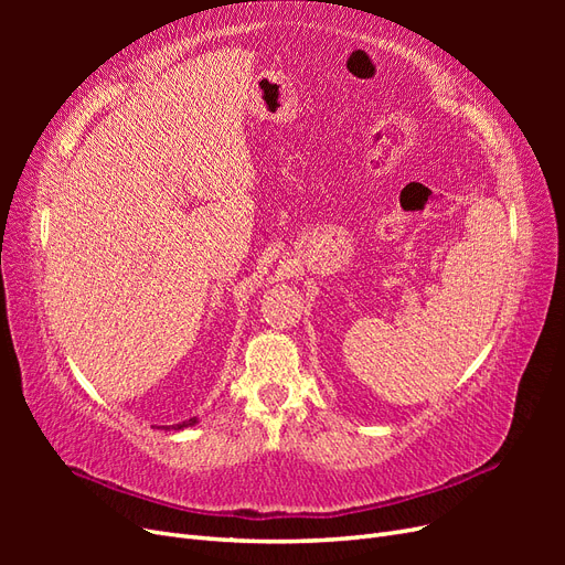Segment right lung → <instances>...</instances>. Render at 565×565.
Masks as SVG:
<instances>
[{
    "label": "right lung",
    "instance_id": "1",
    "mask_svg": "<svg viewBox=\"0 0 565 565\" xmlns=\"http://www.w3.org/2000/svg\"><path fill=\"white\" fill-rule=\"evenodd\" d=\"M193 424H198V417L185 419V422H181V424H172V429H174V431H181V429H185V426H193Z\"/></svg>",
    "mask_w": 565,
    "mask_h": 565
}]
</instances>
